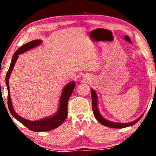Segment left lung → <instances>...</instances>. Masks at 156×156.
I'll use <instances>...</instances> for the list:
<instances>
[{
    "instance_id": "1",
    "label": "left lung",
    "mask_w": 156,
    "mask_h": 156,
    "mask_svg": "<svg viewBox=\"0 0 156 156\" xmlns=\"http://www.w3.org/2000/svg\"><path fill=\"white\" fill-rule=\"evenodd\" d=\"M91 98H92V109H93L94 115L95 116V118L97 119V120L99 122L101 123L102 125L108 126V127L122 129V128L127 127V126H130L135 125L136 123L138 122V121L141 119L142 115H143V114H142V115L140 116L138 119H136V120L133 121V122H129V123L114 122H111V121L107 120L102 117L101 114L100 113L98 108V96L96 91H95V90H94L93 89H91Z\"/></svg>"
}]
</instances>
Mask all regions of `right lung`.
<instances>
[{
    "instance_id": "1",
    "label": "right lung",
    "mask_w": 156,
    "mask_h": 156,
    "mask_svg": "<svg viewBox=\"0 0 156 156\" xmlns=\"http://www.w3.org/2000/svg\"><path fill=\"white\" fill-rule=\"evenodd\" d=\"M41 40L32 41L23 44L20 48H18L14 53V54L13 55L11 64H10L9 70L7 72L6 78H5V82H6V84L7 87V94H7V104H8V107L10 113H11L13 117L15 118L18 121H19L20 122L22 123L23 125H25L26 127H27L29 129L35 132L50 131L57 128L58 126L62 125L67 116L68 101L75 87V82L73 81L71 82V83H68L67 85H65L62 91L61 96H60L58 109L56 114L51 116V117H47L40 120L31 121L20 117L19 115H18L16 113L14 108H13L11 97H10L9 86V76L11 75L13 69H14L15 65V63L18 59V55L22 54L23 53L27 51L28 50L34 48V47H36V46L41 44Z\"/></svg>"
}]
</instances>
